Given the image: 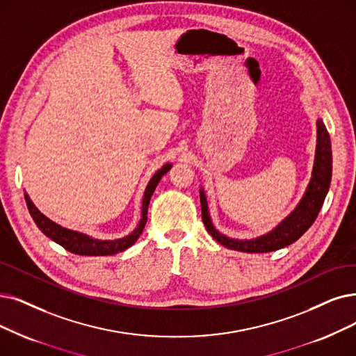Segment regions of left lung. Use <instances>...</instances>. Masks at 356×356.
<instances>
[{"instance_id":"obj_1","label":"left lung","mask_w":356,"mask_h":356,"mask_svg":"<svg viewBox=\"0 0 356 356\" xmlns=\"http://www.w3.org/2000/svg\"><path fill=\"white\" fill-rule=\"evenodd\" d=\"M317 146H316V159L312 166L311 179L308 187L296 207L283 219L272 231L264 235L251 239H235L220 234L211 222L207 197L200 188V203H202V216L207 232L215 238L219 244L229 250H236L243 252H270L280 248H285L300 239L308 227L314 223L318 216V211L324 203V198L329 193L332 181V145L330 136L327 133L325 125L321 118L317 120Z\"/></svg>"}]
</instances>
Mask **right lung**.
Wrapping results in <instances>:
<instances>
[{"label": "right lung", "instance_id": "right-lung-1", "mask_svg": "<svg viewBox=\"0 0 356 356\" xmlns=\"http://www.w3.org/2000/svg\"><path fill=\"white\" fill-rule=\"evenodd\" d=\"M170 168H172L170 163L163 165L158 172L150 178L143 194V202H141V218L138 220V225L136 226V229L131 234L118 239H97L83 232L67 229V227H63L61 225L52 222L49 218L44 215V213H40L27 193H24V200H26L27 209H29L31 216L33 218L39 229L48 238H51L54 243L60 244L70 252L79 254V255H113L127 248H130L138 239L141 232H143L145 225L147 222V209H149L150 198L154 193V188L158 187L159 181Z\"/></svg>", "mask_w": 356, "mask_h": 356}]
</instances>
